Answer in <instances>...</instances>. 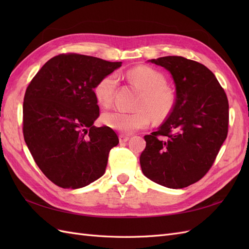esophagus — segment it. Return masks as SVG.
I'll use <instances>...</instances> for the list:
<instances>
[{"label":"esophagus","mask_w":249,"mask_h":249,"mask_svg":"<svg viewBox=\"0 0 249 249\" xmlns=\"http://www.w3.org/2000/svg\"><path fill=\"white\" fill-rule=\"evenodd\" d=\"M130 139V136H126V135H119V142L124 143Z\"/></svg>","instance_id":"34e87169"}]
</instances>
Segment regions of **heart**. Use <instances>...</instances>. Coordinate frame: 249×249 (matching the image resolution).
Masks as SVG:
<instances>
[{"label":"heart","mask_w":249,"mask_h":249,"mask_svg":"<svg viewBox=\"0 0 249 249\" xmlns=\"http://www.w3.org/2000/svg\"><path fill=\"white\" fill-rule=\"evenodd\" d=\"M131 83L142 92L137 105L138 111L125 113L122 111L107 112L103 115V123L110 129L123 134H132L145 129L152 117L155 122L166 118L175 106V93L166 86L164 76L149 66L134 67L126 72ZM118 78L116 73H109L96 83L94 94L97 102L109 107L114 100Z\"/></svg>","instance_id":"heart-1"}]
</instances>
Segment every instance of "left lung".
<instances>
[{"label": "left lung", "instance_id": "obj_1", "mask_svg": "<svg viewBox=\"0 0 249 249\" xmlns=\"http://www.w3.org/2000/svg\"><path fill=\"white\" fill-rule=\"evenodd\" d=\"M176 84V103L159 130L145 135L140 155L143 175L180 189L198 182L212 167L229 132V101L208 67L182 56L152 59Z\"/></svg>", "mask_w": 249, "mask_h": 249}]
</instances>
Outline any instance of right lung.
<instances>
[{"label": "right lung", "mask_w": 249, "mask_h": 249, "mask_svg": "<svg viewBox=\"0 0 249 249\" xmlns=\"http://www.w3.org/2000/svg\"><path fill=\"white\" fill-rule=\"evenodd\" d=\"M122 62L66 53L53 57L27 87L22 133L35 163L51 182L78 189L101 178L111 148L118 144L109 126L96 127V83Z\"/></svg>", "instance_id": "obj_1"}]
</instances>
